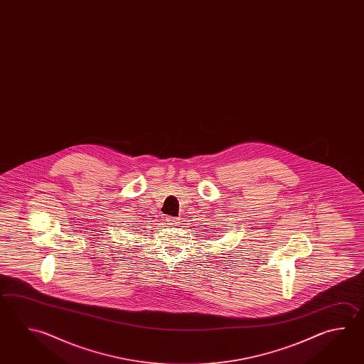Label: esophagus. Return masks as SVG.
<instances>
[{"mask_svg": "<svg viewBox=\"0 0 364 364\" xmlns=\"http://www.w3.org/2000/svg\"><path fill=\"white\" fill-rule=\"evenodd\" d=\"M166 223L168 224V225H173V227H176V225H178V219H176V218H171V216H168V218H166Z\"/></svg>", "mask_w": 364, "mask_h": 364, "instance_id": "esophagus-1", "label": "esophagus"}]
</instances>
